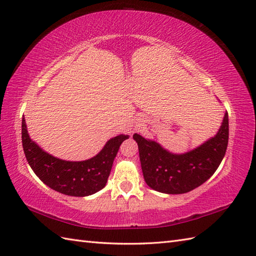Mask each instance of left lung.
<instances>
[{"label": "left lung", "instance_id": "8db88e82", "mask_svg": "<svg viewBox=\"0 0 256 256\" xmlns=\"http://www.w3.org/2000/svg\"><path fill=\"white\" fill-rule=\"evenodd\" d=\"M133 138L138 145L146 184L162 194H186L208 180L218 170L229 140V118L226 112L216 136L184 154H172L136 133Z\"/></svg>", "mask_w": 256, "mask_h": 256}]
</instances>
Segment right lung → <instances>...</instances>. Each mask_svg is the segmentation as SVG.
I'll use <instances>...</instances> for the list:
<instances>
[{"instance_id": "add662e5", "label": "right lung", "mask_w": 256, "mask_h": 256, "mask_svg": "<svg viewBox=\"0 0 256 256\" xmlns=\"http://www.w3.org/2000/svg\"><path fill=\"white\" fill-rule=\"evenodd\" d=\"M126 138L128 135H118L108 140L100 153L92 158L82 162H68L42 150L30 140L25 118L22 120V143L32 170L48 187L74 197L94 194L106 186L113 160L120 146Z\"/></svg>"}]
</instances>
